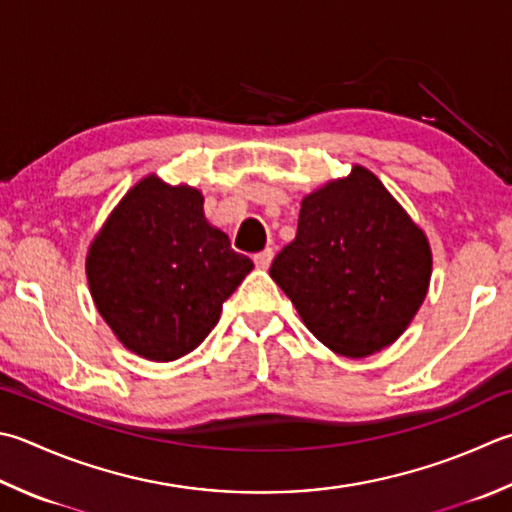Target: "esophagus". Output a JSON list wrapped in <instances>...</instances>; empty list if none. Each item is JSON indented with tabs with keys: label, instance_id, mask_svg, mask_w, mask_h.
Listing matches in <instances>:
<instances>
[{
	"label": "esophagus",
	"instance_id": "esophagus-1",
	"mask_svg": "<svg viewBox=\"0 0 512 512\" xmlns=\"http://www.w3.org/2000/svg\"><path fill=\"white\" fill-rule=\"evenodd\" d=\"M272 258H274V252L272 249H265V252H260L254 256V263L258 269H267L269 265H272Z\"/></svg>",
	"mask_w": 512,
	"mask_h": 512
}]
</instances>
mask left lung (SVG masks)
Here are the masks:
<instances>
[{"mask_svg":"<svg viewBox=\"0 0 512 512\" xmlns=\"http://www.w3.org/2000/svg\"><path fill=\"white\" fill-rule=\"evenodd\" d=\"M430 274L426 234L361 165L303 198L296 238L269 267L307 330L352 359L406 332Z\"/></svg>","mask_w":512,"mask_h":512,"instance_id":"8db88e82","label":"left lung"}]
</instances>
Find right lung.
Wrapping results in <instances>:
<instances>
[{
	"instance_id": "right-lung-1",
	"label": "right lung",
	"mask_w": 512,
	"mask_h": 512,
	"mask_svg": "<svg viewBox=\"0 0 512 512\" xmlns=\"http://www.w3.org/2000/svg\"><path fill=\"white\" fill-rule=\"evenodd\" d=\"M194 187L142 178L111 211L86 256L100 316L127 350L176 361L207 339L254 263L211 227Z\"/></svg>"
}]
</instances>
